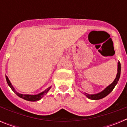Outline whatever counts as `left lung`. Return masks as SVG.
<instances>
[{"mask_svg":"<svg viewBox=\"0 0 127 127\" xmlns=\"http://www.w3.org/2000/svg\"><path fill=\"white\" fill-rule=\"evenodd\" d=\"M120 73H121V64L120 62H119L118 63V73L116 75V77L114 79V81L110 85H109L107 87L105 88L103 91H102L101 92L98 93L97 94H94V95H90V94H87L86 93H85V95L86 97H88V98L92 100H99L101 99V98H104V97H106L107 95L111 92L114 89V88L115 87V86L116 85V84L118 83V81H119L120 79Z\"/></svg>","mask_w":127,"mask_h":127,"instance_id":"8db88e82","label":"left lung"}]
</instances>
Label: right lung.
<instances>
[{"instance_id": "obj_1", "label": "right lung", "mask_w": 127, "mask_h": 127, "mask_svg": "<svg viewBox=\"0 0 127 127\" xmlns=\"http://www.w3.org/2000/svg\"><path fill=\"white\" fill-rule=\"evenodd\" d=\"M5 78H6L7 83V84H8L9 86H10V88H11V90H13V92H14L15 93V94H16L18 96V97H20V98H23V99L26 100H29V101L34 102V101H37V100H39L41 99V98H42V97H43L44 95H46V94L48 92V91L50 90V88H51V86H50V87H49V88H47L46 90H44V92H42L40 93V94H37V95H24V94H19L18 92H16V91L14 90V88H13V86H12V85H11L9 79H8L7 76H5Z\"/></svg>"}]
</instances>
